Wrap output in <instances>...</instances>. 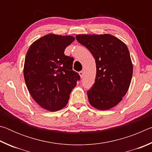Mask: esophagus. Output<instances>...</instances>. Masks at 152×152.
Instances as JSON below:
<instances>
[{
	"label": "esophagus",
	"mask_w": 152,
	"mask_h": 152,
	"mask_svg": "<svg viewBox=\"0 0 152 152\" xmlns=\"http://www.w3.org/2000/svg\"><path fill=\"white\" fill-rule=\"evenodd\" d=\"M79 75L80 76V78H83V77H84V72L83 71H80V72H79Z\"/></svg>",
	"instance_id": "34e87169"
}]
</instances>
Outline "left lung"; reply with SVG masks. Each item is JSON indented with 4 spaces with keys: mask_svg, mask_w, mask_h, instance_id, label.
<instances>
[{
    "mask_svg": "<svg viewBox=\"0 0 152 152\" xmlns=\"http://www.w3.org/2000/svg\"><path fill=\"white\" fill-rule=\"evenodd\" d=\"M96 61V75L87 91L88 101L99 110H109L121 101L129 88L133 64L127 45L110 34L77 35Z\"/></svg>",
    "mask_w": 152,
    "mask_h": 152,
    "instance_id": "1",
    "label": "left lung"
}]
</instances>
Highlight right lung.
<instances>
[{"label": "right lung", "instance_id": "obj_1", "mask_svg": "<svg viewBox=\"0 0 152 152\" xmlns=\"http://www.w3.org/2000/svg\"><path fill=\"white\" fill-rule=\"evenodd\" d=\"M75 38L48 34L33 42L25 57L23 74L28 91L35 101L50 111L68 104L70 94L80 79L72 70L73 58L64 54Z\"/></svg>", "mask_w": 152, "mask_h": 152}]
</instances>
